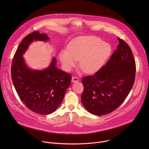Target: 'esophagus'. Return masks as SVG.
Wrapping results in <instances>:
<instances>
[{
    "label": "esophagus",
    "instance_id": "esophagus-1",
    "mask_svg": "<svg viewBox=\"0 0 149 149\" xmlns=\"http://www.w3.org/2000/svg\"><path fill=\"white\" fill-rule=\"evenodd\" d=\"M79 81V78L77 77H72V82H75Z\"/></svg>",
    "mask_w": 149,
    "mask_h": 149
}]
</instances>
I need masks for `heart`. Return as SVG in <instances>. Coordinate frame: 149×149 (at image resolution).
I'll list each match as a JSON object with an SVG mask.
<instances>
[{
  "label": "heart",
  "mask_w": 149,
  "mask_h": 149,
  "mask_svg": "<svg viewBox=\"0 0 149 149\" xmlns=\"http://www.w3.org/2000/svg\"><path fill=\"white\" fill-rule=\"evenodd\" d=\"M111 45L94 36H80L72 40L68 50L62 51L59 59L66 71H70L80 60L79 67L87 74L98 71L110 58Z\"/></svg>",
  "instance_id": "1"
}]
</instances>
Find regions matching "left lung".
<instances>
[{
	"mask_svg": "<svg viewBox=\"0 0 149 149\" xmlns=\"http://www.w3.org/2000/svg\"><path fill=\"white\" fill-rule=\"evenodd\" d=\"M119 44L110 59L93 75L82 78L81 101L90 113L101 116L116 110L134 83L136 67L130 47L118 38Z\"/></svg>",
	"mask_w": 149,
	"mask_h": 149,
	"instance_id": "1",
	"label": "left lung"
}]
</instances>
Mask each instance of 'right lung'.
Masks as SVG:
<instances>
[{
  "instance_id": "obj_1",
  "label": "right lung",
  "mask_w": 149,
  "mask_h": 149,
  "mask_svg": "<svg viewBox=\"0 0 149 149\" xmlns=\"http://www.w3.org/2000/svg\"><path fill=\"white\" fill-rule=\"evenodd\" d=\"M48 39L47 34L38 31L26 36L15 54L11 67L12 80L20 100L28 109L42 115L51 114L58 109L71 82L70 74L56 67L54 58L44 70L34 71L26 66L22 55L31 42Z\"/></svg>"
}]
</instances>
